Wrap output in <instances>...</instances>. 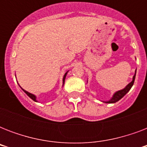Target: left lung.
<instances>
[{"label": "left lung", "mask_w": 147, "mask_h": 147, "mask_svg": "<svg viewBox=\"0 0 147 147\" xmlns=\"http://www.w3.org/2000/svg\"><path fill=\"white\" fill-rule=\"evenodd\" d=\"M135 77H136V71H135V74L134 77H133V80L131 82H130L128 84L127 86H126L123 89L120 90L118 92H115L113 95V97L111 98V99H110L109 100H107V101H103V102L105 103H110V104H111V103H115L117 101H118L119 100H121V98H123L124 95H125L130 90V88H132L133 85H134V80H135Z\"/></svg>", "instance_id": "left-lung-1"}]
</instances>
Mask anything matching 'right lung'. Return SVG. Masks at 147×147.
I'll return each instance as SVG.
<instances>
[{
	"mask_svg": "<svg viewBox=\"0 0 147 147\" xmlns=\"http://www.w3.org/2000/svg\"><path fill=\"white\" fill-rule=\"evenodd\" d=\"M67 72H68V71H67ZM67 72L65 74L64 77H63V80H62V81H63V85H64L65 79V77H66ZM22 90H23V91H24V92H25V93H26V94H27V95H28V96L30 97V98L31 99H32V100H34V101H37V100H36V96H35V95H34V94H31V93H30V92H26V91H25V90L23 89V88H22Z\"/></svg>",
	"mask_w": 147,
	"mask_h": 147,
	"instance_id": "1",
	"label": "right lung"
}]
</instances>
